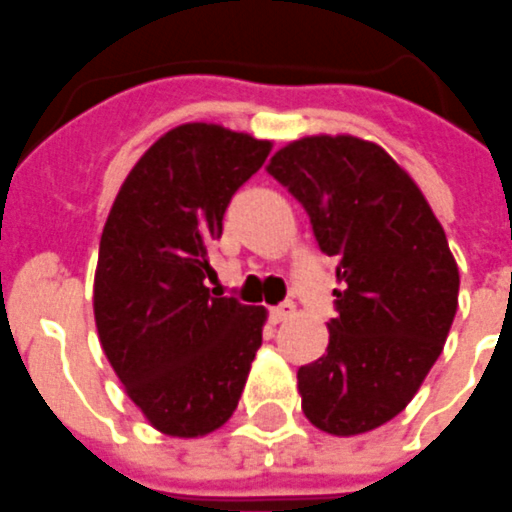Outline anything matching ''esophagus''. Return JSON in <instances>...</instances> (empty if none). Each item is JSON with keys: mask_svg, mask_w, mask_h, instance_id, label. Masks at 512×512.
Instances as JSON below:
<instances>
[{"mask_svg": "<svg viewBox=\"0 0 512 512\" xmlns=\"http://www.w3.org/2000/svg\"><path fill=\"white\" fill-rule=\"evenodd\" d=\"M269 314H272V320L275 322H285L296 314V304H293V301H282V304H277Z\"/></svg>", "mask_w": 512, "mask_h": 512, "instance_id": "obj_1", "label": "esophagus"}]
</instances>
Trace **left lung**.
<instances>
[{
  "mask_svg": "<svg viewBox=\"0 0 512 512\" xmlns=\"http://www.w3.org/2000/svg\"><path fill=\"white\" fill-rule=\"evenodd\" d=\"M267 171L335 259L327 351L298 367L301 410L320 431L357 436L388 423L418 394L457 312L455 256L418 185L357 137H304Z\"/></svg>",
  "mask_w": 512,
  "mask_h": 512,
  "instance_id": "1",
  "label": "left lung"
}]
</instances>
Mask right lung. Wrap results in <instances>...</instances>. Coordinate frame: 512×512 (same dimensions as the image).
<instances>
[{
  "instance_id": "add662e5",
  "label": "right lung",
  "mask_w": 512,
  "mask_h": 512,
  "mask_svg": "<svg viewBox=\"0 0 512 512\" xmlns=\"http://www.w3.org/2000/svg\"><path fill=\"white\" fill-rule=\"evenodd\" d=\"M269 142L216 124L163 134L116 195L100 237L94 322L153 428L195 439L232 418L261 346L264 306L214 298L208 245Z\"/></svg>"
}]
</instances>
